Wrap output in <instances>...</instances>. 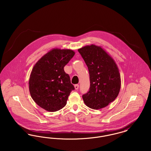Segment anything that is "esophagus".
<instances>
[{
	"label": "esophagus",
	"instance_id": "1",
	"mask_svg": "<svg viewBox=\"0 0 151 151\" xmlns=\"http://www.w3.org/2000/svg\"><path fill=\"white\" fill-rule=\"evenodd\" d=\"M74 86H75V89H76V90H77V89H79V86L78 84H75Z\"/></svg>",
	"mask_w": 151,
	"mask_h": 151
}]
</instances>
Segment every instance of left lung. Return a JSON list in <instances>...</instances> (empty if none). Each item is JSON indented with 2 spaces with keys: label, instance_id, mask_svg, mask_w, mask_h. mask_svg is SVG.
<instances>
[{
  "label": "left lung",
  "instance_id": "8db88e82",
  "mask_svg": "<svg viewBox=\"0 0 151 151\" xmlns=\"http://www.w3.org/2000/svg\"><path fill=\"white\" fill-rule=\"evenodd\" d=\"M88 67L89 91L83 95L86 106L93 109L107 106L119 93L121 80L114 60L101 46L91 45L78 49Z\"/></svg>",
  "mask_w": 151,
  "mask_h": 151
}]
</instances>
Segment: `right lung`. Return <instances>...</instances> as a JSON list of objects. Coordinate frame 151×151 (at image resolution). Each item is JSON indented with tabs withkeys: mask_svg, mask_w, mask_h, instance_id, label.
<instances>
[{
	"mask_svg": "<svg viewBox=\"0 0 151 151\" xmlns=\"http://www.w3.org/2000/svg\"><path fill=\"white\" fill-rule=\"evenodd\" d=\"M75 52L54 48L36 63L30 75V96L36 104L46 111L54 112L64 108L75 88L64 67Z\"/></svg>",
	"mask_w": 151,
	"mask_h": 151,
	"instance_id": "add662e5",
	"label": "right lung"
}]
</instances>
